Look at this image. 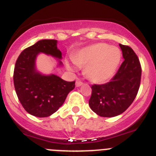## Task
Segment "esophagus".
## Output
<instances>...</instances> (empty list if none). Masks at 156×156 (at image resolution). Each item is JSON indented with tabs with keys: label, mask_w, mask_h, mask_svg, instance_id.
<instances>
[{
	"label": "esophagus",
	"mask_w": 156,
	"mask_h": 156,
	"mask_svg": "<svg viewBox=\"0 0 156 156\" xmlns=\"http://www.w3.org/2000/svg\"><path fill=\"white\" fill-rule=\"evenodd\" d=\"M82 85H83V82H81L80 80L76 81V87H79L82 86Z\"/></svg>",
	"instance_id": "34e87169"
}]
</instances>
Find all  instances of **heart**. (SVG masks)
<instances>
[{
	"label": "heart",
	"mask_w": 156,
	"mask_h": 156,
	"mask_svg": "<svg viewBox=\"0 0 156 156\" xmlns=\"http://www.w3.org/2000/svg\"><path fill=\"white\" fill-rule=\"evenodd\" d=\"M122 53L119 48L109 46L105 43H97L83 48L74 55L73 62L84 68L87 78L95 83H101L112 77L121 61ZM69 71H74L75 66L66 61Z\"/></svg>",
	"instance_id": "b5f03b06"
}]
</instances>
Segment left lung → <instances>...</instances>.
I'll return each instance as SVG.
<instances>
[{
    "instance_id": "8db88e82",
    "label": "left lung",
    "mask_w": 156,
    "mask_h": 156,
    "mask_svg": "<svg viewBox=\"0 0 156 156\" xmlns=\"http://www.w3.org/2000/svg\"><path fill=\"white\" fill-rule=\"evenodd\" d=\"M124 61L111 81L92 85L90 108L102 117H114L124 112L138 92L141 76L139 59L133 49L119 44Z\"/></svg>"
}]
</instances>
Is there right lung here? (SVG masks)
Segmentation results:
<instances>
[{"label":"right lung","mask_w":156,"mask_h":156,"mask_svg":"<svg viewBox=\"0 0 156 156\" xmlns=\"http://www.w3.org/2000/svg\"><path fill=\"white\" fill-rule=\"evenodd\" d=\"M56 40H41L26 48L18 58L14 70V85L19 101L25 110L37 117L55 113L75 87V81H65L55 74L41 73L36 60L41 53L57 58V67L62 66V52Z\"/></svg>","instance_id":"obj_1"}]
</instances>
